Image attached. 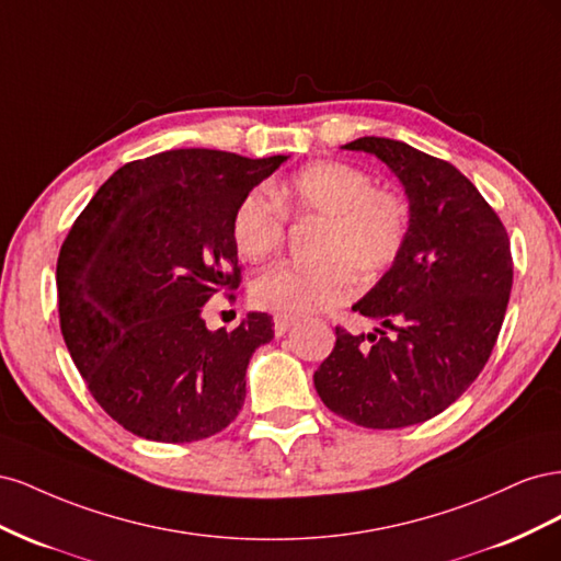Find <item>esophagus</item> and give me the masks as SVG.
<instances>
[{"label":"esophagus","instance_id":"obj_1","mask_svg":"<svg viewBox=\"0 0 561 561\" xmlns=\"http://www.w3.org/2000/svg\"><path fill=\"white\" fill-rule=\"evenodd\" d=\"M295 322H297V318H293V316H274V332L280 336L290 330Z\"/></svg>","mask_w":561,"mask_h":561}]
</instances>
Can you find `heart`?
<instances>
[{
  "label": "heart",
  "instance_id": "b5f03b06",
  "mask_svg": "<svg viewBox=\"0 0 561 561\" xmlns=\"http://www.w3.org/2000/svg\"><path fill=\"white\" fill-rule=\"evenodd\" d=\"M287 217L318 222L316 264H276L252 280L250 297L264 311L304 316L351 297L353 271L377 278L410 243L412 206L398 190L375 186L363 168L318 161L264 190L248 192L231 215L241 257L262 262L287 233Z\"/></svg>",
  "mask_w": 561,
  "mask_h": 561
}]
</instances>
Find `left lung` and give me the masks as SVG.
I'll list each match as a JSON object with an SVG mask.
<instances>
[{"mask_svg":"<svg viewBox=\"0 0 561 561\" xmlns=\"http://www.w3.org/2000/svg\"><path fill=\"white\" fill-rule=\"evenodd\" d=\"M344 147L375 154L400 178L412 233L402 257L353 307L381 328L351 334L336 325L313 383L328 410L358 426H414L461 398L494 351L513 287L511 239L451 163L388 138Z\"/></svg>","mask_w":561,"mask_h":561,"instance_id":"1","label":"left lung"}]
</instances>
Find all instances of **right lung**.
I'll return each mask as SVG.
<instances>
[{
    "label": "right lung",
    "mask_w": 561,
    "mask_h": 561,
    "mask_svg": "<svg viewBox=\"0 0 561 561\" xmlns=\"http://www.w3.org/2000/svg\"><path fill=\"white\" fill-rule=\"evenodd\" d=\"M285 159L161 151L118 168L75 219L58 257L60 330L95 402L133 435L194 443L239 416L274 322L248 313L210 332L203 304L239 287L231 215Z\"/></svg>",
    "instance_id": "add662e5"
}]
</instances>
